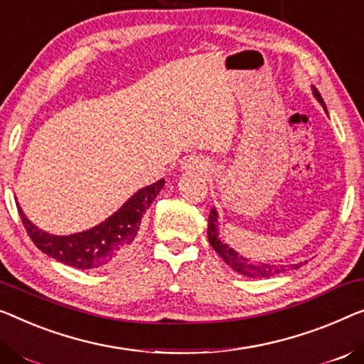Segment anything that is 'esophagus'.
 Instances as JSON below:
<instances>
[{
  "instance_id": "34e87169",
  "label": "esophagus",
  "mask_w": 364,
  "mask_h": 364,
  "mask_svg": "<svg viewBox=\"0 0 364 364\" xmlns=\"http://www.w3.org/2000/svg\"><path fill=\"white\" fill-rule=\"evenodd\" d=\"M183 168H186L189 171H205L208 170V164L200 159H189Z\"/></svg>"
}]
</instances>
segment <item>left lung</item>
<instances>
[{
  "instance_id": "left-lung-1",
  "label": "left lung",
  "mask_w": 364,
  "mask_h": 364,
  "mask_svg": "<svg viewBox=\"0 0 364 364\" xmlns=\"http://www.w3.org/2000/svg\"><path fill=\"white\" fill-rule=\"evenodd\" d=\"M314 95H316L318 102H321L325 109V102L322 100L321 93H318L316 88H314ZM208 238H209L210 247L219 253V257L224 259L232 269L237 271L238 274L248 276V278H273V276H278L291 268L297 269L299 267H302V263L291 264V267H283V264H268V263H253L252 259L240 257L234 248L227 247L225 243H222L220 238L217 237V213L214 208L210 209L209 220H208Z\"/></svg>"
}]
</instances>
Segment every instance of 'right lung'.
Returning a JSON list of instances; mask_svg holds the SVG:
<instances>
[{"mask_svg": "<svg viewBox=\"0 0 364 364\" xmlns=\"http://www.w3.org/2000/svg\"><path fill=\"white\" fill-rule=\"evenodd\" d=\"M164 184L165 180H160L140 189L109 219L101 222L93 229L73 235H52L37 229L24 215L19 204L16 203V205H18V213L27 235L39 250L68 267L96 269L106 267L107 263L127 253L137 237L142 215L150 208L151 200L156 198Z\"/></svg>", "mask_w": 364, "mask_h": 364, "instance_id": "obj_1", "label": "right lung"}]
</instances>
